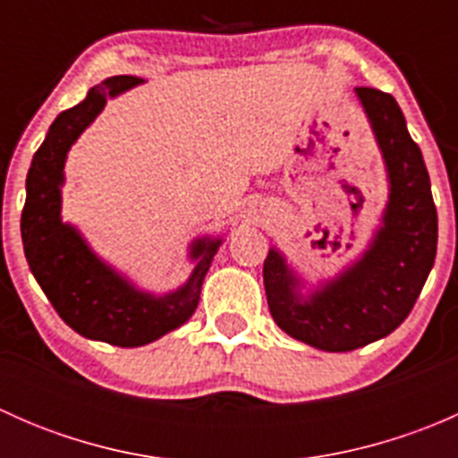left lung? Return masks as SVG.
<instances>
[{
    "mask_svg": "<svg viewBox=\"0 0 458 458\" xmlns=\"http://www.w3.org/2000/svg\"><path fill=\"white\" fill-rule=\"evenodd\" d=\"M387 173V203L363 255L306 294V281L270 248L263 285L270 315L293 339L326 352H350L394 332L421 294L437 257L438 221L421 148L399 104L377 88H357Z\"/></svg>",
    "mask_w": 458,
    "mask_h": 458,
    "instance_id": "8db88e82",
    "label": "left lung"
}]
</instances>
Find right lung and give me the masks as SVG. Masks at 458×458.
I'll return each mask as SVG.
<instances>
[{
	"label": "right lung",
	"mask_w": 458,
	"mask_h": 458,
	"mask_svg": "<svg viewBox=\"0 0 458 458\" xmlns=\"http://www.w3.org/2000/svg\"><path fill=\"white\" fill-rule=\"evenodd\" d=\"M140 77H108L90 88L81 104L57 114L32 157L21 212V242L37 284L57 315L92 341L137 348L177 330L197 310L206 272L221 237L191 243L195 261L186 284L165 294L137 288L128 276L97 255L75 225L62 221L64 165L71 146L104 110L106 101L140 86Z\"/></svg>",
	"instance_id": "right-lung-1"
}]
</instances>
